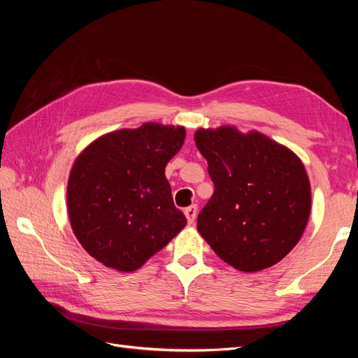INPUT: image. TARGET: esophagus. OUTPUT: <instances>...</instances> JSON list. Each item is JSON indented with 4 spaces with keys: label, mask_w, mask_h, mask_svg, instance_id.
Returning a JSON list of instances; mask_svg holds the SVG:
<instances>
[{
    "label": "esophagus",
    "mask_w": 358,
    "mask_h": 358,
    "mask_svg": "<svg viewBox=\"0 0 358 358\" xmlns=\"http://www.w3.org/2000/svg\"><path fill=\"white\" fill-rule=\"evenodd\" d=\"M183 213H185L188 222L192 224L194 221H196V218H197V206L196 204L189 206V208H187L185 210H183Z\"/></svg>",
    "instance_id": "34e87169"
}]
</instances>
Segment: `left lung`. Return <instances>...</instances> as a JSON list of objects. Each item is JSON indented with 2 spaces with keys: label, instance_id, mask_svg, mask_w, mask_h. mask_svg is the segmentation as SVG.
I'll use <instances>...</instances> for the list:
<instances>
[{
  "label": "left lung",
  "instance_id": "obj_1",
  "mask_svg": "<svg viewBox=\"0 0 358 358\" xmlns=\"http://www.w3.org/2000/svg\"><path fill=\"white\" fill-rule=\"evenodd\" d=\"M208 159L213 196L197 230L221 259L241 272H259L291 252L310 215V182L301 159L259 131L233 125L194 134Z\"/></svg>",
  "mask_w": 358,
  "mask_h": 358
}]
</instances>
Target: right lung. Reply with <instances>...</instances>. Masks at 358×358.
<instances>
[{"mask_svg": "<svg viewBox=\"0 0 358 358\" xmlns=\"http://www.w3.org/2000/svg\"><path fill=\"white\" fill-rule=\"evenodd\" d=\"M185 134L180 125L146 122L95 138L76 158L67 183L69 220L96 262L134 272L187 225L164 173Z\"/></svg>", "mask_w": 358, "mask_h": 358, "instance_id": "add662e5", "label": "right lung"}]
</instances>
